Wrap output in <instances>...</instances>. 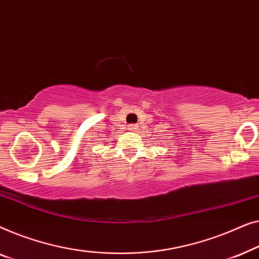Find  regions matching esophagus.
I'll return each instance as SVG.
<instances>
[{"mask_svg": "<svg viewBox=\"0 0 259 259\" xmlns=\"http://www.w3.org/2000/svg\"><path fill=\"white\" fill-rule=\"evenodd\" d=\"M129 129H130V130L137 129V125H136V124H130V125H129Z\"/></svg>", "mask_w": 259, "mask_h": 259, "instance_id": "esophagus-1", "label": "esophagus"}]
</instances>
